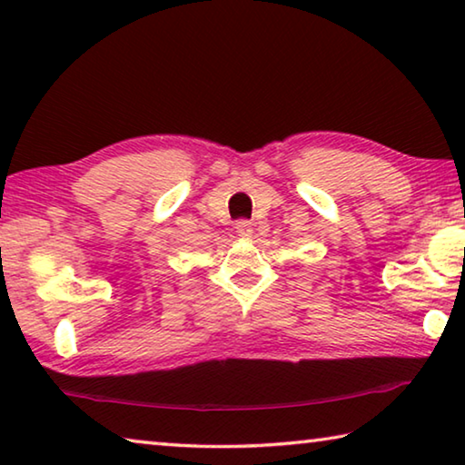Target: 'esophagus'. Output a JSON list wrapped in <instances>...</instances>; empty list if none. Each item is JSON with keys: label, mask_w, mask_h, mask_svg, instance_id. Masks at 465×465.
<instances>
[{"label": "esophagus", "mask_w": 465, "mask_h": 465, "mask_svg": "<svg viewBox=\"0 0 465 465\" xmlns=\"http://www.w3.org/2000/svg\"><path fill=\"white\" fill-rule=\"evenodd\" d=\"M235 232L246 238V235H252V223L248 219H240V222H235Z\"/></svg>", "instance_id": "esophagus-1"}]
</instances>
